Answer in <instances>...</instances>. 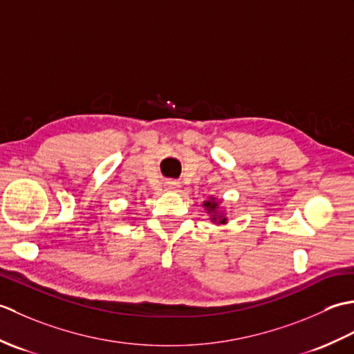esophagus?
Wrapping results in <instances>:
<instances>
[{
  "label": "esophagus",
  "instance_id": "obj_1",
  "mask_svg": "<svg viewBox=\"0 0 354 354\" xmlns=\"http://www.w3.org/2000/svg\"><path fill=\"white\" fill-rule=\"evenodd\" d=\"M176 189H179V183H175V181L167 183V190H176Z\"/></svg>",
  "mask_w": 354,
  "mask_h": 354
}]
</instances>
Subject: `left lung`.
Listing matches in <instances>:
<instances>
[{"mask_svg": "<svg viewBox=\"0 0 354 354\" xmlns=\"http://www.w3.org/2000/svg\"><path fill=\"white\" fill-rule=\"evenodd\" d=\"M204 207L207 208V212L212 214V221L217 223H227V217H225L221 212H217V207H219V202H216L214 199H209L204 202Z\"/></svg>", "mask_w": 354, "mask_h": 354, "instance_id": "obj_1", "label": "left lung"}]
</instances>
